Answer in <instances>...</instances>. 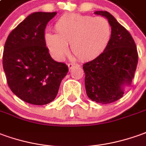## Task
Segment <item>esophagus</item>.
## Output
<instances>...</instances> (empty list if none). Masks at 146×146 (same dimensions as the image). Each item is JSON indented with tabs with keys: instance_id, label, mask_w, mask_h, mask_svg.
<instances>
[{
	"instance_id": "1",
	"label": "esophagus",
	"mask_w": 146,
	"mask_h": 146,
	"mask_svg": "<svg viewBox=\"0 0 146 146\" xmlns=\"http://www.w3.org/2000/svg\"><path fill=\"white\" fill-rule=\"evenodd\" d=\"M67 67H68V69H69V70H71V69H72L74 67H79V65L73 63H69L67 64Z\"/></svg>"
}]
</instances>
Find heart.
Segmentation results:
<instances>
[{
	"mask_svg": "<svg viewBox=\"0 0 146 146\" xmlns=\"http://www.w3.org/2000/svg\"><path fill=\"white\" fill-rule=\"evenodd\" d=\"M54 29L56 34L47 33L44 40L57 60L67 55L68 44L79 60H95L105 52L112 36L111 25L106 18L77 13L63 14L56 21Z\"/></svg>",
	"mask_w": 146,
	"mask_h": 146,
	"instance_id": "b5f03b06",
	"label": "heart"
}]
</instances>
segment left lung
Masks as SVG:
<instances>
[{
	"instance_id": "left-lung-1",
	"label": "left lung",
	"mask_w": 146,
	"mask_h": 146,
	"mask_svg": "<svg viewBox=\"0 0 146 146\" xmlns=\"http://www.w3.org/2000/svg\"><path fill=\"white\" fill-rule=\"evenodd\" d=\"M94 14L108 20L112 36L101 56L83 64L85 87L92 101L108 104L120 99L125 86L131 85L138 55L131 35L111 14L106 11H96Z\"/></svg>"
}]
</instances>
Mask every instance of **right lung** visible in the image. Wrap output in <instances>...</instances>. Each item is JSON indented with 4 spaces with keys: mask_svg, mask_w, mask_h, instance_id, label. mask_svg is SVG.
Wrapping results in <instances>:
<instances>
[{
    "mask_svg": "<svg viewBox=\"0 0 146 146\" xmlns=\"http://www.w3.org/2000/svg\"><path fill=\"white\" fill-rule=\"evenodd\" d=\"M36 12L14 29L6 40L3 68L9 86L18 98L33 105L52 102L68 72L63 63L52 59L44 40V30L56 15Z\"/></svg>",
    "mask_w": 146,
    "mask_h": 146,
    "instance_id": "obj_1",
    "label": "right lung"
}]
</instances>
